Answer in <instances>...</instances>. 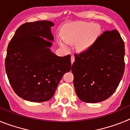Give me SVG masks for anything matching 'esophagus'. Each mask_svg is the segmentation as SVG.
<instances>
[{"label": "esophagus", "instance_id": "34e87169", "mask_svg": "<svg viewBox=\"0 0 130 130\" xmlns=\"http://www.w3.org/2000/svg\"><path fill=\"white\" fill-rule=\"evenodd\" d=\"M74 61H75V57H74V55H71V63H72V64H73Z\"/></svg>", "mask_w": 130, "mask_h": 130}]
</instances>
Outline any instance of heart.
Instances as JSON below:
<instances>
[{"label": "heart", "instance_id": "1", "mask_svg": "<svg viewBox=\"0 0 130 130\" xmlns=\"http://www.w3.org/2000/svg\"><path fill=\"white\" fill-rule=\"evenodd\" d=\"M101 32V27L94 23L73 22L67 24L62 30V37L58 42L64 48H68V43H75L77 50L85 51L97 40Z\"/></svg>", "mask_w": 130, "mask_h": 130}]
</instances>
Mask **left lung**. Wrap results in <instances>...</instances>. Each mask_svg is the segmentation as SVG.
<instances>
[{"label":"left lung","mask_w":130,"mask_h":130,"mask_svg":"<svg viewBox=\"0 0 130 130\" xmlns=\"http://www.w3.org/2000/svg\"><path fill=\"white\" fill-rule=\"evenodd\" d=\"M124 55V42L117 30L105 31L88 49L75 54L72 71L79 99L91 104L109 98L123 76Z\"/></svg>","instance_id":"1"}]
</instances>
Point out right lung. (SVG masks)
Wrapping results in <instances>:
<instances>
[{
  "label": "right lung",
  "instance_id": "obj_1",
  "mask_svg": "<svg viewBox=\"0 0 130 130\" xmlns=\"http://www.w3.org/2000/svg\"><path fill=\"white\" fill-rule=\"evenodd\" d=\"M53 26L48 21L23 24L8 46L7 76L16 94L25 100H49L63 75L72 68L70 55L58 57L49 49Z\"/></svg>",
  "mask_w": 130,
  "mask_h": 130
}]
</instances>
